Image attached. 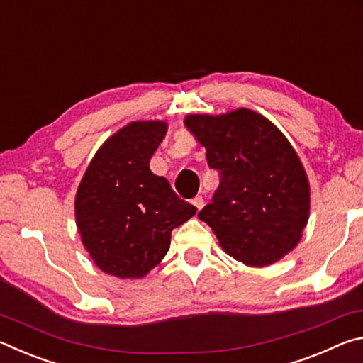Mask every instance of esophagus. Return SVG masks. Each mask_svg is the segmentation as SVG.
<instances>
[{
	"mask_svg": "<svg viewBox=\"0 0 363 363\" xmlns=\"http://www.w3.org/2000/svg\"><path fill=\"white\" fill-rule=\"evenodd\" d=\"M192 203H194V206L196 208V210H201V208H203V205H205V200H203V196H195V199L192 200Z\"/></svg>",
	"mask_w": 363,
	"mask_h": 363,
	"instance_id": "esophagus-1",
	"label": "esophagus"
}]
</instances>
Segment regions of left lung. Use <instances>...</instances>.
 <instances>
[{
  "mask_svg": "<svg viewBox=\"0 0 363 363\" xmlns=\"http://www.w3.org/2000/svg\"><path fill=\"white\" fill-rule=\"evenodd\" d=\"M220 182L199 218L225 253L264 267L296 247L309 218V182L296 152L272 123L248 108L189 115Z\"/></svg>",
  "mask_w": 363,
  "mask_h": 363,
  "instance_id": "1",
  "label": "left lung"
}]
</instances>
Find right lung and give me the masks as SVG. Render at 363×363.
Returning <instances> with one entry per match:
<instances>
[{
  "mask_svg": "<svg viewBox=\"0 0 363 363\" xmlns=\"http://www.w3.org/2000/svg\"><path fill=\"white\" fill-rule=\"evenodd\" d=\"M163 121H134L106 140L79 184L77 227L97 267L140 279L168 253L171 232L196 213L149 168Z\"/></svg>",
  "mask_w": 363,
  "mask_h": 363,
  "instance_id": "right-lung-1",
  "label": "right lung"
}]
</instances>
